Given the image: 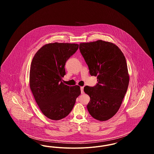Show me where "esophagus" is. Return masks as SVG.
Here are the masks:
<instances>
[{
  "instance_id": "34e87169",
  "label": "esophagus",
  "mask_w": 154,
  "mask_h": 154,
  "mask_svg": "<svg viewBox=\"0 0 154 154\" xmlns=\"http://www.w3.org/2000/svg\"><path fill=\"white\" fill-rule=\"evenodd\" d=\"M80 90L81 94H84V87H80Z\"/></svg>"
}]
</instances>
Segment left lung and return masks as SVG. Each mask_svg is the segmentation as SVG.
I'll return each instance as SVG.
<instances>
[{
	"label": "left lung",
	"mask_w": 154,
	"mask_h": 154,
	"mask_svg": "<svg viewBox=\"0 0 154 154\" xmlns=\"http://www.w3.org/2000/svg\"><path fill=\"white\" fill-rule=\"evenodd\" d=\"M79 48L89 73L98 82L84 88L91 99L87 109L96 119L107 121L117 112L129 85L126 59L117 45L102 40L80 43Z\"/></svg>",
	"instance_id": "1"
}]
</instances>
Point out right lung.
<instances>
[{
	"label": "right lung",
	"instance_id": "right-lung-1",
	"mask_svg": "<svg viewBox=\"0 0 154 154\" xmlns=\"http://www.w3.org/2000/svg\"><path fill=\"white\" fill-rule=\"evenodd\" d=\"M79 48V44L50 43L35 55L30 69V88L43 114L52 120H60L72 110L80 87L65 85L66 61Z\"/></svg>",
	"mask_w": 154,
	"mask_h": 154
}]
</instances>
